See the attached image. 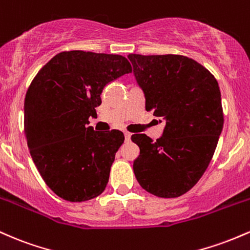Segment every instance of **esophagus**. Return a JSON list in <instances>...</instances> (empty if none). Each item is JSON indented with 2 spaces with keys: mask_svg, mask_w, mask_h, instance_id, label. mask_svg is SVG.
Instances as JSON below:
<instances>
[{
  "mask_svg": "<svg viewBox=\"0 0 250 250\" xmlns=\"http://www.w3.org/2000/svg\"><path fill=\"white\" fill-rule=\"evenodd\" d=\"M124 136H125L126 142H128V140L131 139V133L130 132H124Z\"/></svg>",
  "mask_w": 250,
  "mask_h": 250,
  "instance_id": "esophagus-1",
  "label": "esophagus"
}]
</instances>
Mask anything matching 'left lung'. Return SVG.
I'll use <instances>...</instances> for the list:
<instances>
[{"label":"left lung","instance_id":"obj_1","mask_svg":"<svg viewBox=\"0 0 250 250\" xmlns=\"http://www.w3.org/2000/svg\"><path fill=\"white\" fill-rule=\"evenodd\" d=\"M145 110L165 123L161 138L133 134L140 153L133 171L140 187L158 197L189 191L206 172L223 128L217 80L183 55L130 54Z\"/></svg>","mask_w":250,"mask_h":250}]
</instances>
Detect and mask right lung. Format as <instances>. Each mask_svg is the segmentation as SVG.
I'll return each mask as SVG.
<instances>
[{
    "instance_id": "obj_1",
    "label": "right lung",
    "mask_w": 250,
    "mask_h": 250,
    "mask_svg": "<svg viewBox=\"0 0 250 250\" xmlns=\"http://www.w3.org/2000/svg\"><path fill=\"white\" fill-rule=\"evenodd\" d=\"M132 72L122 55L71 50L39 71L24 99V133L41 177L59 197L83 202L107 186L116 152L124 143L118 130L94 131L106 85Z\"/></svg>"
}]
</instances>
